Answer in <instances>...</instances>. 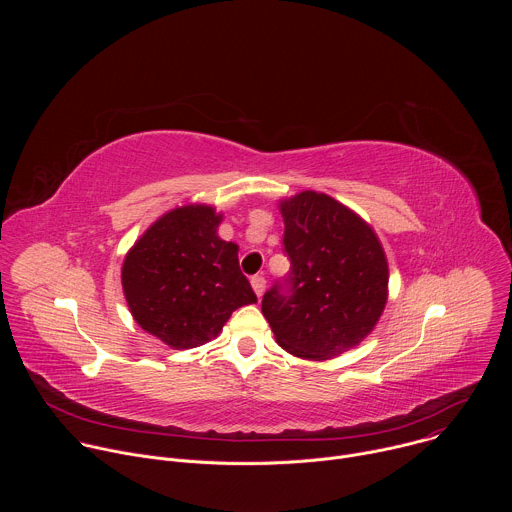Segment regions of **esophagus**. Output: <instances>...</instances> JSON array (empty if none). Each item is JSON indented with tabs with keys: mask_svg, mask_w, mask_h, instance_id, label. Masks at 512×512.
I'll return each mask as SVG.
<instances>
[{
	"mask_svg": "<svg viewBox=\"0 0 512 512\" xmlns=\"http://www.w3.org/2000/svg\"><path fill=\"white\" fill-rule=\"evenodd\" d=\"M251 285H253V291L257 294V298H261L263 291H265L267 281H265L263 275H253V277H251Z\"/></svg>",
	"mask_w": 512,
	"mask_h": 512,
	"instance_id": "34e87169",
	"label": "esophagus"
}]
</instances>
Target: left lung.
<instances>
[{"mask_svg":"<svg viewBox=\"0 0 512 512\" xmlns=\"http://www.w3.org/2000/svg\"><path fill=\"white\" fill-rule=\"evenodd\" d=\"M291 271L261 302L287 352L328 360L358 346L377 326L389 265L373 227L328 194L304 190L279 202Z\"/></svg>","mask_w":512,"mask_h":512,"instance_id":"8db88e82","label":"left lung"}]
</instances>
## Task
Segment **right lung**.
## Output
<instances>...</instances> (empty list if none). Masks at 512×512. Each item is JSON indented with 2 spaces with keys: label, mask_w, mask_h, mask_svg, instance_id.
Segmentation results:
<instances>
[{
  "label": "right lung",
  "mask_w": 512,
  "mask_h": 512,
  "mask_svg": "<svg viewBox=\"0 0 512 512\" xmlns=\"http://www.w3.org/2000/svg\"><path fill=\"white\" fill-rule=\"evenodd\" d=\"M221 221L214 206H178L125 255L121 283L133 320L176 350L212 340L237 308L257 302L239 245L216 233Z\"/></svg>",
  "instance_id": "1"
}]
</instances>
